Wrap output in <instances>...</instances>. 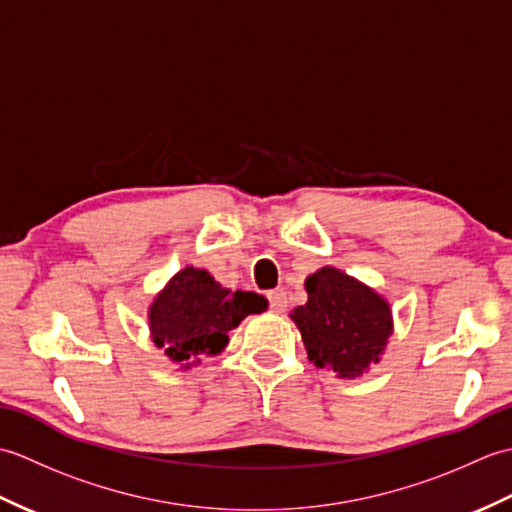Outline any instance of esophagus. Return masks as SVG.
<instances>
[{"label":"esophagus","instance_id":"esophagus-1","mask_svg":"<svg viewBox=\"0 0 512 512\" xmlns=\"http://www.w3.org/2000/svg\"><path fill=\"white\" fill-rule=\"evenodd\" d=\"M268 303H270V308H273L275 312H284L286 306H288L286 290H281V288L270 290V292H268Z\"/></svg>","mask_w":512,"mask_h":512}]
</instances>
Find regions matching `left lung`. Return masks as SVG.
Returning a JSON list of instances; mask_svg holds the SVG:
<instances>
[{
	"mask_svg": "<svg viewBox=\"0 0 512 512\" xmlns=\"http://www.w3.org/2000/svg\"><path fill=\"white\" fill-rule=\"evenodd\" d=\"M308 303L295 308L308 358L341 378L361 376L378 363L391 334L387 301L361 281L325 266L306 279Z\"/></svg>",
	"mask_w": 512,
	"mask_h": 512,
	"instance_id": "left-lung-1",
	"label": "left lung"
}]
</instances>
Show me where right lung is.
<instances>
[{
  "mask_svg": "<svg viewBox=\"0 0 512 512\" xmlns=\"http://www.w3.org/2000/svg\"><path fill=\"white\" fill-rule=\"evenodd\" d=\"M266 306L268 301L257 292H231L206 270L189 266L151 303V339L171 361L189 363L220 354L228 343V330L237 328L248 314L264 312Z\"/></svg>",
  "mask_w": 512,
  "mask_h": 512,
  "instance_id": "obj_1",
  "label": "right lung"
}]
</instances>
